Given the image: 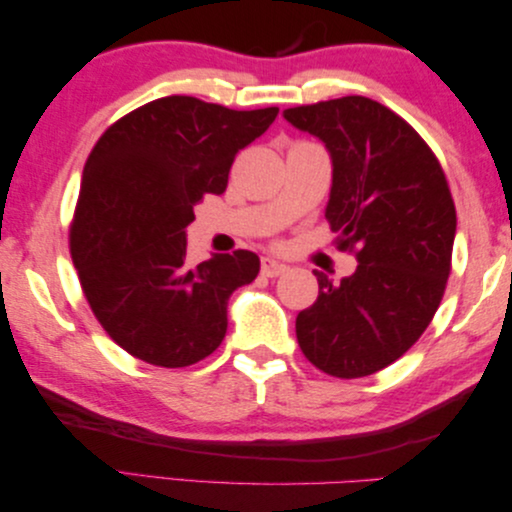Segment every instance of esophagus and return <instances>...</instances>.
<instances>
[{
	"label": "esophagus",
	"instance_id": "esophagus-1",
	"mask_svg": "<svg viewBox=\"0 0 512 512\" xmlns=\"http://www.w3.org/2000/svg\"><path fill=\"white\" fill-rule=\"evenodd\" d=\"M286 270H288V265L281 263V261H276V258H272V256H265L263 261H261V272L265 276H281Z\"/></svg>",
	"mask_w": 512,
	"mask_h": 512
}]
</instances>
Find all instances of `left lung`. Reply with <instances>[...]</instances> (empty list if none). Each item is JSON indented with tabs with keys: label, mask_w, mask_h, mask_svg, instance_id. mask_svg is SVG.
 I'll return each instance as SVG.
<instances>
[{
	"label": "left lung",
	"mask_w": 512,
	"mask_h": 512,
	"mask_svg": "<svg viewBox=\"0 0 512 512\" xmlns=\"http://www.w3.org/2000/svg\"><path fill=\"white\" fill-rule=\"evenodd\" d=\"M283 117L324 142L333 179L326 220L340 249H358L351 276L317 272L320 295L297 315L311 363L358 379L395 363L438 311L451 267L456 208L445 172L406 120L349 95L286 108Z\"/></svg>",
	"instance_id": "left-lung-1"
}]
</instances>
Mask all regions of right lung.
<instances>
[{
  "instance_id": "add662e5",
  "label": "right lung",
  "mask_w": 512,
  "mask_h": 512,
  "mask_svg": "<svg viewBox=\"0 0 512 512\" xmlns=\"http://www.w3.org/2000/svg\"><path fill=\"white\" fill-rule=\"evenodd\" d=\"M279 108L231 111L195 97L136 108L92 149L70 231L72 261L92 313L131 356L188 367L226 335L233 290L261 270L254 251L186 263V229L206 192L222 195L240 149Z\"/></svg>"
}]
</instances>
